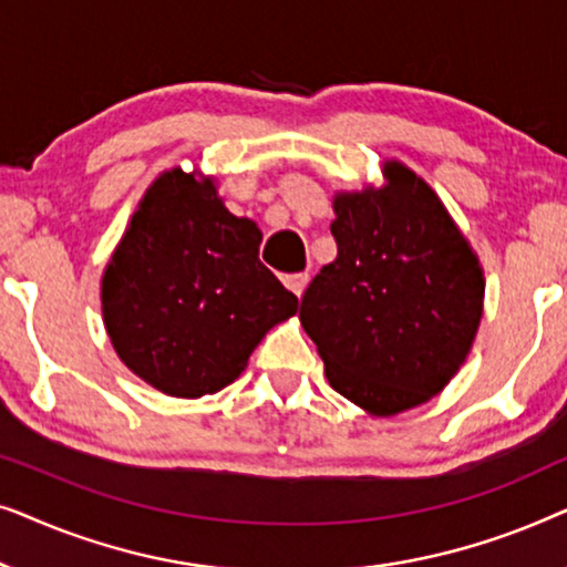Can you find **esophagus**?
Segmentation results:
<instances>
[{"label": "esophagus", "mask_w": 567, "mask_h": 567, "mask_svg": "<svg viewBox=\"0 0 567 567\" xmlns=\"http://www.w3.org/2000/svg\"><path fill=\"white\" fill-rule=\"evenodd\" d=\"M307 284H309V274H291V276H284V286H286V289H289V291L297 293V297H301V293H305Z\"/></svg>", "instance_id": "esophagus-1"}]
</instances>
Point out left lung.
Masks as SVG:
<instances>
[{
    "instance_id": "obj_1",
    "label": "left lung",
    "mask_w": 567,
    "mask_h": 567,
    "mask_svg": "<svg viewBox=\"0 0 567 567\" xmlns=\"http://www.w3.org/2000/svg\"><path fill=\"white\" fill-rule=\"evenodd\" d=\"M386 185L338 193V258L301 297L299 320L330 386L371 415L429 402L467 359L483 317L477 255L431 185L384 162Z\"/></svg>"
}]
</instances>
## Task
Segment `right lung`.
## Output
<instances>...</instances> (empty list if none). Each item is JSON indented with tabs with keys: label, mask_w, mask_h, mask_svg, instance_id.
<instances>
[{
	"label": "right lung",
	"mask_w": 567,
	"mask_h": 567,
	"mask_svg": "<svg viewBox=\"0 0 567 567\" xmlns=\"http://www.w3.org/2000/svg\"><path fill=\"white\" fill-rule=\"evenodd\" d=\"M258 224L227 212L212 177L162 173L103 276V322L118 359L169 398L235 382L299 299L262 266Z\"/></svg>",
	"instance_id": "1"
}]
</instances>
